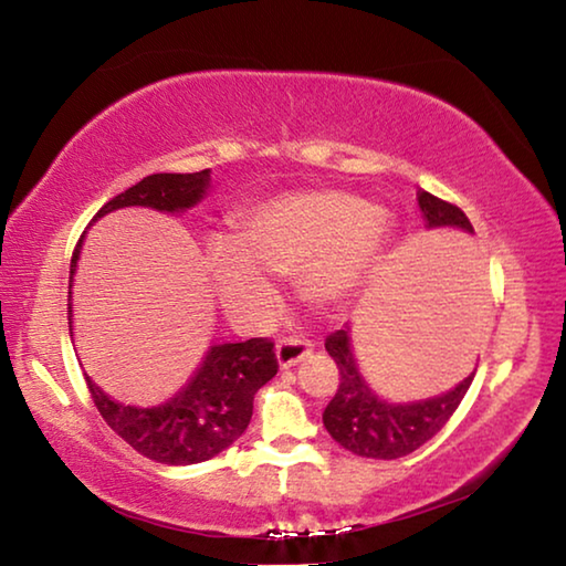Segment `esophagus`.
Returning <instances> with one entry per match:
<instances>
[{
	"instance_id": "esophagus-1",
	"label": "esophagus",
	"mask_w": 566,
	"mask_h": 566,
	"mask_svg": "<svg viewBox=\"0 0 566 566\" xmlns=\"http://www.w3.org/2000/svg\"><path fill=\"white\" fill-rule=\"evenodd\" d=\"M314 352V342L306 337H284L276 342V359H280L282 369H290L300 364L304 357Z\"/></svg>"
}]
</instances>
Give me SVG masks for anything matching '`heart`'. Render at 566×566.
Returning <instances> with one entry per match:
<instances>
[{
  "mask_svg": "<svg viewBox=\"0 0 566 566\" xmlns=\"http://www.w3.org/2000/svg\"><path fill=\"white\" fill-rule=\"evenodd\" d=\"M385 247L377 207L339 189L284 191L237 217L234 239L207 247V272L219 300L249 314L270 302L264 272L292 274L304 300L337 304L359 290Z\"/></svg>",
  "mask_w": 566,
  "mask_h": 566,
  "instance_id": "1",
  "label": "heart"
}]
</instances>
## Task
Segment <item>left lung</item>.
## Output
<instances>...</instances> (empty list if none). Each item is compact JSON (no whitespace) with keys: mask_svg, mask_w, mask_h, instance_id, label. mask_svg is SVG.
<instances>
[{"mask_svg":"<svg viewBox=\"0 0 566 566\" xmlns=\"http://www.w3.org/2000/svg\"><path fill=\"white\" fill-rule=\"evenodd\" d=\"M417 199L429 227H459L474 232L472 222L457 205L424 189L417 191ZM324 349L339 369V387L322 415L324 427L334 442L369 459H399L429 442L452 419L474 379V375H469L462 385L442 397L415 401V405H389L359 377L349 349V329L332 332Z\"/></svg>","mask_w":566,"mask_h":566,"instance_id":"left-lung-1","label":"left lung"}]
</instances>
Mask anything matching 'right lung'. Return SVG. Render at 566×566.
Listing matches in <instances>:
<instances>
[{
  "mask_svg": "<svg viewBox=\"0 0 566 566\" xmlns=\"http://www.w3.org/2000/svg\"><path fill=\"white\" fill-rule=\"evenodd\" d=\"M207 185L209 169L195 171V175H151L112 197L94 219L122 207L181 212L202 199ZM80 244L82 239L72 254L70 282ZM276 369L280 364H276L274 342L256 337L237 344H214L195 379L177 397L151 409L119 405L104 395L90 377H84V381L104 421L132 449H137L151 462L187 467L207 462L242 437L252 419L254 395L276 375Z\"/></svg>",
  "mask_w": 566,
  "mask_h": 566,
  "instance_id": "add662e5",
  "label": "right lung"
}]
</instances>
